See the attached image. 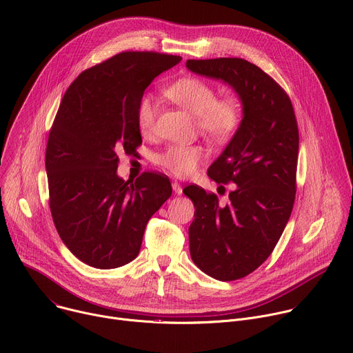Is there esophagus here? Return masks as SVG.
<instances>
[{
    "mask_svg": "<svg viewBox=\"0 0 353 353\" xmlns=\"http://www.w3.org/2000/svg\"><path fill=\"white\" fill-rule=\"evenodd\" d=\"M172 187H173V191H174V194H177V195H181V194H183V188H181L180 183L174 181V183L172 184Z\"/></svg>",
    "mask_w": 353,
    "mask_h": 353,
    "instance_id": "obj_1",
    "label": "esophagus"
}]
</instances>
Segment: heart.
<instances>
[{"mask_svg": "<svg viewBox=\"0 0 353 353\" xmlns=\"http://www.w3.org/2000/svg\"><path fill=\"white\" fill-rule=\"evenodd\" d=\"M166 96L184 110L195 116L196 125L212 139L230 138L241 121V106L234 97L216 99V90L203 79L181 78L165 89ZM158 106L152 96L145 94L137 106V123L142 132H150L155 127ZM204 159L199 145H170L157 155L155 161L169 173L187 177L196 170Z\"/></svg>", "mask_w": 353, "mask_h": 353, "instance_id": "obj_1", "label": "heart"}]
</instances>
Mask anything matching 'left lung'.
Returning <instances> with one entry per match:
<instances>
[{
    "label": "left lung",
    "mask_w": 353,
    "mask_h": 353,
    "mask_svg": "<svg viewBox=\"0 0 353 353\" xmlns=\"http://www.w3.org/2000/svg\"><path fill=\"white\" fill-rule=\"evenodd\" d=\"M198 75L219 79L237 93L243 119L210 166L216 183H234L226 204L198 185L183 192L195 212L188 228L194 264L218 281L240 279L272 253L292 214L299 130L286 92L243 59L187 60Z\"/></svg>",
    "instance_id": "1"
}]
</instances>
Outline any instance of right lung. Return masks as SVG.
I'll return each mask as SVG.
<instances>
[{
  "label": "right lung",
  "instance_id": "add662e5",
  "mask_svg": "<svg viewBox=\"0 0 353 353\" xmlns=\"http://www.w3.org/2000/svg\"><path fill=\"white\" fill-rule=\"evenodd\" d=\"M181 61L155 52H124L83 71L67 89L46 149L50 210L82 263L112 270L139 253L148 221L172 195L163 174L117 176L119 157L142 143L137 106L159 74Z\"/></svg>",
  "mask_w": 353,
  "mask_h": 353
}]
</instances>
